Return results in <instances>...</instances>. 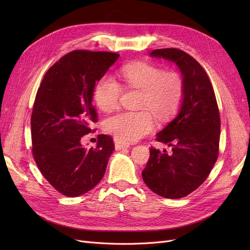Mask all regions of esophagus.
I'll use <instances>...</instances> for the list:
<instances>
[{"label": "esophagus", "instance_id": "1", "mask_svg": "<svg viewBox=\"0 0 250 250\" xmlns=\"http://www.w3.org/2000/svg\"><path fill=\"white\" fill-rule=\"evenodd\" d=\"M114 146H115L116 150H123V149H125V148H128L129 147V144L125 143V142H122V141L117 140L115 138L114 139Z\"/></svg>", "mask_w": 250, "mask_h": 250}]
</instances>
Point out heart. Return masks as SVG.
Returning <instances> with one entry per match:
<instances>
[{
    "instance_id": "obj_1",
    "label": "heart",
    "mask_w": 250,
    "mask_h": 250,
    "mask_svg": "<svg viewBox=\"0 0 250 250\" xmlns=\"http://www.w3.org/2000/svg\"><path fill=\"white\" fill-rule=\"evenodd\" d=\"M120 73L125 87L141 90L139 107L145 109L115 113L105 120L103 127L117 140L134 142L150 134L155 126L154 116L148 109L160 122L174 113L183 95V79L177 71H163L143 62L128 63ZM122 93V86L113 77L103 76L95 87L94 97L100 109L110 111L117 107Z\"/></svg>"
}]
</instances>
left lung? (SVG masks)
<instances>
[{"mask_svg":"<svg viewBox=\"0 0 250 250\" xmlns=\"http://www.w3.org/2000/svg\"><path fill=\"white\" fill-rule=\"evenodd\" d=\"M151 56L178 65L183 77V100L178 115L156 137L172 147V153L151 147L142 176L155 193L180 199L203 185L218 159L219 107L211 80L191 56L173 47L154 49Z\"/></svg>","mask_w":250,"mask_h":250,"instance_id":"8db88e82","label":"left lung"}]
</instances>
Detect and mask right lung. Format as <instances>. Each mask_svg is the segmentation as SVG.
Returning <instances> with one entry per match:
<instances>
[{
    "label": "right lung",
    "mask_w": 250,
    "mask_h": 250,
    "mask_svg": "<svg viewBox=\"0 0 250 250\" xmlns=\"http://www.w3.org/2000/svg\"><path fill=\"white\" fill-rule=\"evenodd\" d=\"M120 55L77 49L45 73L31 113L32 155L42 174L60 193L74 198L91 190L104 176L114 151L113 139L97 136V146L81 139L96 129L95 87Z\"/></svg>",
    "instance_id": "1"
}]
</instances>
